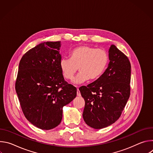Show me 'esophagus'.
Wrapping results in <instances>:
<instances>
[{
    "label": "esophagus",
    "mask_w": 153,
    "mask_h": 153,
    "mask_svg": "<svg viewBox=\"0 0 153 153\" xmlns=\"http://www.w3.org/2000/svg\"><path fill=\"white\" fill-rule=\"evenodd\" d=\"M77 96H81V94H80V91H79V88L77 89Z\"/></svg>",
    "instance_id": "obj_1"
}]
</instances>
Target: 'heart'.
Returning a JSON list of instances; mask_svg holds the SVG:
<instances>
[{
  "label": "heart",
  "instance_id": "b5f03b06",
  "mask_svg": "<svg viewBox=\"0 0 153 153\" xmlns=\"http://www.w3.org/2000/svg\"><path fill=\"white\" fill-rule=\"evenodd\" d=\"M109 62V55L103 49L81 45L70 53V59H62L60 68L65 79L71 80L77 70L80 73L73 83L79 84L88 80L98 79L105 71Z\"/></svg>",
  "mask_w": 153,
  "mask_h": 153
}]
</instances>
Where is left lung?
I'll return each mask as SVG.
<instances>
[{
    "mask_svg": "<svg viewBox=\"0 0 153 153\" xmlns=\"http://www.w3.org/2000/svg\"><path fill=\"white\" fill-rule=\"evenodd\" d=\"M108 67L94 82L79 88L85 104L83 118L94 129L111 125L121 116L130 95L131 63L115 45L109 49Z\"/></svg>",
    "mask_w": 153,
    "mask_h": 153,
    "instance_id": "left-lung-1",
    "label": "left lung"
}]
</instances>
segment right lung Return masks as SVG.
I'll list each match as a JSON object with an SVG mask.
<instances>
[{"instance_id": "add662e5", "label": "right lung", "mask_w": 153, "mask_h": 153, "mask_svg": "<svg viewBox=\"0 0 153 153\" xmlns=\"http://www.w3.org/2000/svg\"><path fill=\"white\" fill-rule=\"evenodd\" d=\"M60 42L41 43L22 57L15 88L27 119L48 130L58 126L63 107L77 95V89L65 81L60 68Z\"/></svg>"}]
</instances>
